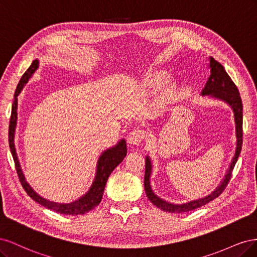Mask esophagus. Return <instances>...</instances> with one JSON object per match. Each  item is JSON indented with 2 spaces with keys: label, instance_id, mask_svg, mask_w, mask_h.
<instances>
[{
  "label": "esophagus",
  "instance_id": "34e87169",
  "mask_svg": "<svg viewBox=\"0 0 257 257\" xmlns=\"http://www.w3.org/2000/svg\"><path fill=\"white\" fill-rule=\"evenodd\" d=\"M145 138V132L141 128H135L128 133L127 141L131 145H139Z\"/></svg>",
  "mask_w": 257,
  "mask_h": 257
}]
</instances>
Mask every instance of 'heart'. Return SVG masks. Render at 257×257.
<instances>
[{
    "instance_id": "1",
    "label": "heart",
    "mask_w": 257,
    "mask_h": 257,
    "mask_svg": "<svg viewBox=\"0 0 257 257\" xmlns=\"http://www.w3.org/2000/svg\"><path fill=\"white\" fill-rule=\"evenodd\" d=\"M167 77L168 74L165 71H155L145 77L144 84L149 88H158L166 81Z\"/></svg>"
}]
</instances>
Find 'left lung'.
Returning <instances> with one entry per match:
<instances>
[{
  "label": "left lung",
  "instance_id": "8db88e82",
  "mask_svg": "<svg viewBox=\"0 0 257 257\" xmlns=\"http://www.w3.org/2000/svg\"><path fill=\"white\" fill-rule=\"evenodd\" d=\"M209 69H210V76L205 84V88L201 90V96H209L214 99L222 100V102L226 103L230 108L232 112H234V121H235V131H236V149L235 154L232 157L230 162V165L227 168L226 175L224 176L220 185L209 195L198 198L192 201H188L184 204H174L169 203V201L159 197L155 194L151 188L150 178L152 174V162L149 155L146 157V172H145V191L148 198L151 203L157 206L158 208L162 209L163 211L172 212V213H183L192 211L194 209H197L201 206L208 204L209 201L213 200L214 198L219 197L220 194L224 191L225 186L228 184L230 180L231 172L235 167L236 162L239 158V154L241 151V146H242V102H241V97L239 94V91L235 83L232 82L230 77L225 72L224 67L215 61L213 58H209Z\"/></svg>",
  "mask_w": 257,
  "mask_h": 257
}]
</instances>
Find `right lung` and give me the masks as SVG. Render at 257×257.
<instances>
[{"mask_svg": "<svg viewBox=\"0 0 257 257\" xmlns=\"http://www.w3.org/2000/svg\"><path fill=\"white\" fill-rule=\"evenodd\" d=\"M40 65V61L34 60L32 64L27 69V72L23 74L22 78L20 79L16 92H15L14 95V103L12 106V115H11V121H10V131H9V143L11 152L14 158L15 166H16L17 174L19 177V180L23 186V189L28 193V195L34 199L36 203L41 204L42 206L48 208L53 211L59 212L61 214H68V215H78V214H84L89 212L90 210L94 209L102 200L105 185L108 180V177L110 176L112 170L118 166L120 163L123 161V159L126 157V142L125 139L122 138L116 143L113 147L109 148V149L105 150L102 154L99 155L97 165H96V173L95 178L92 182V185L90 186L89 191L82 195L80 198L76 199L72 203L67 204H61L56 203V201H51L49 199H46L40 194L33 190L32 186H31L27 179L23 175V172L20 166L18 155L16 152V147H15V133H16V126H17V108H18V95L21 93L22 89L25 88V85L28 83L29 79L32 77L34 72L38 68Z\"/></svg>", "mask_w": 257, "mask_h": 257, "instance_id": "1", "label": "right lung"}]
</instances>
